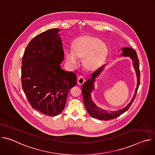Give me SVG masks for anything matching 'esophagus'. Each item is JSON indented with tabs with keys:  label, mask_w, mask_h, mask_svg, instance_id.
<instances>
[{
	"label": "esophagus",
	"mask_w": 155,
	"mask_h": 155,
	"mask_svg": "<svg viewBox=\"0 0 155 155\" xmlns=\"http://www.w3.org/2000/svg\"><path fill=\"white\" fill-rule=\"evenodd\" d=\"M84 81H85V78H84V77L83 75H80V76L78 77V78L77 79L78 84H82L83 83H84Z\"/></svg>",
	"instance_id": "34e87169"
}]
</instances>
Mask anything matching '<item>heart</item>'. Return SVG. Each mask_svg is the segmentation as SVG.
Instances as JSON below:
<instances>
[{"label": "heart", "mask_w": 155, "mask_h": 155, "mask_svg": "<svg viewBox=\"0 0 155 155\" xmlns=\"http://www.w3.org/2000/svg\"><path fill=\"white\" fill-rule=\"evenodd\" d=\"M108 53L106 44L100 39L84 36L77 39L72 48L65 51V56L68 62L76 65L80 62V58H83L84 65L89 69H95L101 64Z\"/></svg>", "instance_id": "1"}]
</instances>
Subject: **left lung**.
I'll return each instance as SVG.
<instances>
[{
    "label": "left lung",
    "instance_id": "left-lung-1",
    "mask_svg": "<svg viewBox=\"0 0 155 155\" xmlns=\"http://www.w3.org/2000/svg\"><path fill=\"white\" fill-rule=\"evenodd\" d=\"M121 50L123 51L122 53L121 54L122 56L129 57L131 59L132 63H133L134 69L136 72V75L137 77V87H136L135 93L133 96V97H132V100L130 101V102L124 108L118 110L117 111L106 112L104 111V110L102 109L101 110L99 108H98L93 102L91 99V94H92V92L94 91V89H95L94 82L96 81V78L100 75V74L103 71L105 64L101 68H99L94 72H93L91 75V78L87 80V81L84 82L82 86V94L83 97L84 105L88 114H89L93 118H95L100 120H109L115 118L127 111V110L129 108L130 106L131 105L132 103L133 102L136 96V94L140 84V77L139 59H138L136 51L134 49L130 48L124 47L121 48Z\"/></svg>",
    "mask_w": 155,
    "mask_h": 155
}]
</instances>
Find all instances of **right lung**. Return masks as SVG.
<instances>
[{"label": "right lung", "mask_w": 155, "mask_h": 155, "mask_svg": "<svg viewBox=\"0 0 155 155\" xmlns=\"http://www.w3.org/2000/svg\"><path fill=\"white\" fill-rule=\"evenodd\" d=\"M58 28L35 36L25 51L21 84L33 108L55 117L64 110L69 90L77 84V75L62 69L64 53Z\"/></svg>", "instance_id": "add662e5"}]
</instances>
